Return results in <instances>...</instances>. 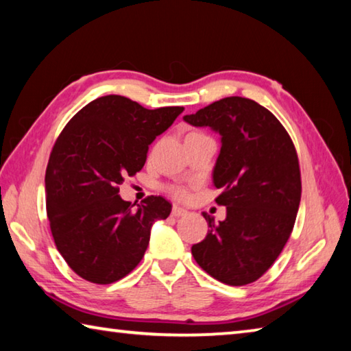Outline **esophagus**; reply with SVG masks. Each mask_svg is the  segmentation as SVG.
<instances>
[{"instance_id":"1","label":"esophagus","mask_w":351,"mask_h":351,"mask_svg":"<svg viewBox=\"0 0 351 351\" xmlns=\"http://www.w3.org/2000/svg\"><path fill=\"white\" fill-rule=\"evenodd\" d=\"M188 214V211L185 210V208H182V206H174L172 208V216L174 217H182V216H186Z\"/></svg>"}]
</instances>
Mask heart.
<instances>
[{"label": "heart", "mask_w": 351, "mask_h": 351, "mask_svg": "<svg viewBox=\"0 0 351 351\" xmlns=\"http://www.w3.org/2000/svg\"><path fill=\"white\" fill-rule=\"evenodd\" d=\"M171 193L174 194L177 199H185L186 195H188L185 189H182V188H172V189H171Z\"/></svg>", "instance_id": "b5f03b06"}]
</instances>
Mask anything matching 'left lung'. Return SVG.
Segmentation results:
<instances>
[{
  "label": "left lung",
  "mask_w": 351,
  "mask_h": 351,
  "mask_svg": "<svg viewBox=\"0 0 351 351\" xmlns=\"http://www.w3.org/2000/svg\"><path fill=\"white\" fill-rule=\"evenodd\" d=\"M183 120L220 135L213 182L223 189L216 202L226 206L219 223L204 214L210 230L191 253L214 279L251 284L278 259L296 222L302 191L296 149L280 121L250 98L226 97Z\"/></svg>",
  "instance_id": "1"
}]
</instances>
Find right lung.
<instances>
[{
    "label": "right lung",
    "mask_w": 351,
    "mask_h": 351,
    "mask_svg": "<svg viewBox=\"0 0 351 351\" xmlns=\"http://www.w3.org/2000/svg\"><path fill=\"white\" fill-rule=\"evenodd\" d=\"M146 109L106 95L78 110L55 141L46 169V210L55 245L80 278L106 285L138 265L154 222L172 205L151 195L134 210L119 185L146 162L149 145L183 112Z\"/></svg>",
    "instance_id": "add662e5"
}]
</instances>
